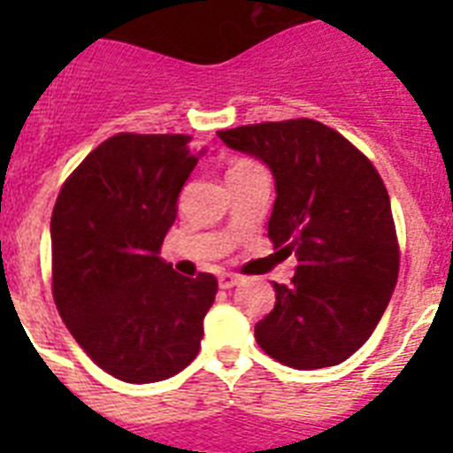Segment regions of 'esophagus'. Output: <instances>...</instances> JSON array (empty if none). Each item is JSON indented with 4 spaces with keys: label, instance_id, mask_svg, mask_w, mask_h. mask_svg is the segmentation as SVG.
<instances>
[{
    "label": "esophagus",
    "instance_id": "esophagus-1",
    "mask_svg": "<svg viewBox=\"0 0 453 453\" xmlns=\"http://www.w3.org/2000/svg\"><path fill=\"white\" fill-rule=\"evenodd\" d=\"M238 283H240V276L231 274V272H224V274L219 276V288H222V290H229V288L238 286Z\"/></svg>",
    "mask_w": 453,
    "mask_h": 453
}]
</instances>
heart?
Returning <instances> with one entry per match:
<instances>
[{
	"label": "heart",
	"instance_id": "1",
	"mask_svg": "<svg viewBox=\"0 0 453 453\" xmlns=\"http://www.w3.org/2000/svg\"><path fill=\"white\" fill-rule=\"evenodd\" d=\"M250 165H254V163H250V161H238V163H234V167H231V170H242V167H250Z\"/></svg>",
	"mask_w": 453,
	"mask_h": 453
}]
</instances>
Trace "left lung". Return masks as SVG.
I'll return each instance as SVG.
<instances>
[{
  "mask_svg": "<svg viewBox=\"0 0 453 453\" xmlns=\"http://www.w3.org/2000/svg\"><path fill=\"white\" fill-rule=\"evenodd\" d=\"M226 147L270 167L276 199L267 235L295 254L292 283H274L256 342L295 370L347 361L381 319L399 274L390 197L379 172L338 131L315 119L219 131Z\"/></svg>",
  "mask_w": 453,
  "mask_h": 453,
  "instance_id": "obj_1",
  "label": "left lung"
}]
</instances>
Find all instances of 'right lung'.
I'll use <instances>...</instances> for the list:
<instances>
[{"mask_svg": "<svg viewBox=\"0 0 453 453\" xmlns=\"http://www.w3.org/2000/svg\"><path fill=\"white\" fill-rule=\"evenodd\" d=\"M206 150L190 135L118 134L72 172L51 213V279L63 322L92 361L127 383L195 361L218 281L163 261L183 183Z\"/></svg>", "mask_w": 453, "mask_h": 453, "instance_id": "obj_1", "label": "right lung"}]
</instances>
